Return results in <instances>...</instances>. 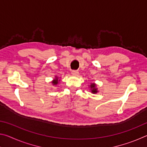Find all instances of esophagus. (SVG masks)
I'll return each instance as SVG.
<instances>
[{"label": "esophagus", "mask_w": 147, "mask_h": 147, "mask_svg": "<svg viewBox=\"0 0 147 147\" xmlns=\"http://www.w3.org/2000/svg\"><path fill=\"white\" fill-rule=\"evenodd\" d=\"M71 74L74 76H77L79 74V73H78V71H72Z\"/></svg>", "instance_id": "34e87169"}]
</instances>
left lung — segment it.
<instances>
[{"label":"left lung","mask_w":147,"mask_h":147,"mask_svg":"<svg viewBox=\"0 0 147 147\" xmlns=\"http://www.w3.org/2000/svg\"><path fill=\"white\" fill-rule=\"evenodd\" d=\"M89 88H90L89 89V90H90V91L93 94H95V93H97L98 92V88H96V84L95 83H91L90 85H89Z\"/></svg>","instance_id":"left-lung-1"}]
</instances>
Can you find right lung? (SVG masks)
I'll return each instance as SVG.
<instances>
[{
  "label": "right lung",
  "mask_w": 147,
  "mask_h": 147,
  "mask_svg": "<svg viewBox=\"0 0 147 147\" xmlns=\"http://www.w3.org/2000/svg\"><path fill=\"white\" fill-rule=\"evenodd\" d=\"M59 78H60V77H59ZM59 78L57 76H56L55 78L53 79V80L51 82L52 84H53V86H57V84H58L59 81H60V79H59Z\"/></svg>",
  "instance_id": "1"
}]
</instances>
